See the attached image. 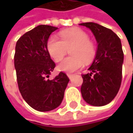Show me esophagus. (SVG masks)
<instances>
[{
  "label": "esophagus",
  "instance_id": "obj_1",
  "mask_svg": "<svg viewBox=\"0 0 133 133\" xmlns=\"http://www.w3.org/2000/svg\"><path fill=\"white\" fill-rule=\"evenodd\" d=\"M67 76H68V78H69L70 80H72V78H73V75L67 74Z\"/></svg>",
  "mask_w": 133,
  "mask_h": 133
}]
</instances>
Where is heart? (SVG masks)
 <instances>
[{
    "label": "heart",
    "instance_id": "1",
    "mask_svg": "<svg viewBox=\"0 0 133 133\" xmlns=\"http://www.w3.org/2000/svg\"><path fill=\"white\" fill-rule=\"evenodd\" d=\"M60 39L55 35L51 36L47 42V49L51 57L59 61L70 49L71 56L63 59L58 66L60 71L71 73L81 69L84 61H92L96 54V47L89 40L88 34L79 28H72L60 32Z\"/></svg>",
    "mask_w": 133,
    "mask_h": 133
}]
</instances>
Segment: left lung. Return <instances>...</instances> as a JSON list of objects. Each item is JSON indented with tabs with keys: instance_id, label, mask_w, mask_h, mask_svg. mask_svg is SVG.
Instances as JSON below:
<instances>
[{
	"instance_id": "1",
	"label": "left lung",
	"mask_w": 133,
	"mask_h": 133,
	"mask_svg": "<svg viewBox=\"0 0 133 133\" xmlns=\"http://www.w3.org/2000/svg\"><path fill=\"white\" fill-rule=\"evenodd\" d=\"M79 25L92 31L98 44L94 61L88 69L90 72L82 75L81 95L89 104L104 106L114 99L120 89L124 63L121 42L114 32L98 23Z\"/></svg>"
}]
</instances>
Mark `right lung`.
Segmentation results:
<instances>
[{"instance_id": "add662e5", "label": "right lung", "mask_w": 133, "mask_h": 133, "mask_svg": "<svg viewBox=\"0 0 133 133\" xmlns=\"http://www.w3.org/2000/svg\"><path fill=\"white\" fill-rule=\"evenodd\" d=\"M56 29L39 25L22 35L15 46L14 63L20 92L31 107L40 112L52 110L61 104L69 81L62 72L53 79H47L55 67L47 42Z\"/></svg>"}]
</instances>
